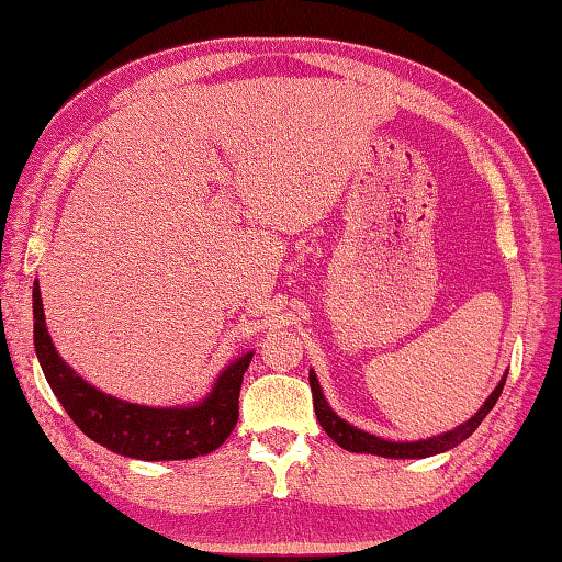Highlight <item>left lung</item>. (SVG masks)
<instances>
[{
    "label": "left lung",
    "instance_id": "1",
    "mask_svg": "<svg viewBox=\"0 0 562 562\" xmlns=\"http://www.w3.org/2000/svg\"><path fill=\"white\" fill-rule=\"evenodd\" d=\"M506 376L508 374L501 376L498 386L493 389L491 396L483 402V406L469 418V422L459 424L451 431L436 434V436H429V439H418V441H389V439H382V436L357 429L355 424L345 422V418L337 416V412H331V406L325 398V392H322L319 386L315 369H310V386H312V398H315V414H317L319 426L327 431L329 439L337 446H341L345 451L384 456V459H426V456H436L453 449V446H459L461 441L469 439L475 429H479L483 418H486L491 408L496 406L498 396L503 392V384H506Z\"/></svg>",
    "mask_w": 562,
    "mask_h": 562
}]
</instances>
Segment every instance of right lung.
<instances>
[{"label":"right lung","instance_id":"obj_1","mask_svg":"<svg viewBox=\"0 0 562 562\" xmlns=\"http://www.w3.org/2000/svg\"><path fill=\"white\" fill-rule=\"evenodd\" d=\"M34 349L54 396L91 441L138 461H186L221 449L237 424L243 374L255 351L227 364L203 398L183 406H144L101 392L66 364L46 329L40 282L32 290Z\"/></svg>","mask_w":562,"mask_h":562}]
</instances>
